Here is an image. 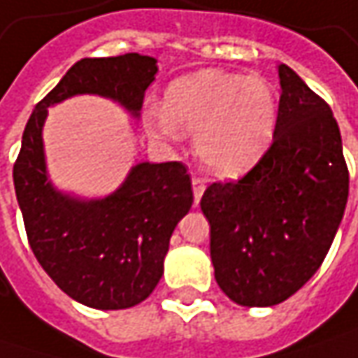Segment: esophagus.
Returning <instances> with one entry per match:
<instances>
[{
    "mask_svg": "<svg viewBox=\"0 0 358 358\" xmlns=\"http://www.w3.org/2000/svg\"><path fill=\"white\" fill-rule=\"evenodd\" d=\"M203 193H205V183L201 181L199 177H195L193 179V201H195V205H199Z\"/></svg>",
    "mask_w": 358,
    "mask_h": 358,
    "instance_id": "34e87169",
    "label": "esophagus"
}]
</instances>
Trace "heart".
<instances>
[{"label": "heart", "mask_w": 358, "mask_h": 358, "mask_svg": "<svg viewBox=\"0 0 358 358\" xmlns=\"http://www.w3.org/2000/svg\"><path fill=\"white\" fill-rule=\"evenodd\" d=\"M145 121L165 137L195 133L201 167L235 179L253 169L273 143L279 97L261 77L205 69L175 79L165 93V109L149 107Z\"/></svg>", "instance_id": "obj_1"}]
</instances>
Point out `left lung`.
Masks as SVG:
<instances>
[{
	"mask_svg": "<svg viewBox=\"0 0 358 358\" xmlns=\"http://www.w3.org/2000/svg\"><path fill=\"white\" fill-rule=\"evenodd\" d=\"M279 79V125L268 151L239 181L211 183L201 197L215 281L243 307L279 305L309 281L349 197L331 107L285 63Z\"/></svg>",
	"mask_w": 358,
	"mask_h": 358,
	"instance_id": "obj_1",
	"label": "left lung"
}]
</instances>
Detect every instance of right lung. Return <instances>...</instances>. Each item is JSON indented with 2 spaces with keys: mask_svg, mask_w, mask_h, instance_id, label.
<instances>
[{
  "mask_svg": "<svg viewBox=\"0 0 358 358\" xmlns=\"http://www.w3.org/2000/svg\"><path fill=\"white\" fill-rule=\"evenodd\" d=\"M155 73L157 62L139 53L77 62L35 105L13 165L35 259L65 295L93 309H129L153 293L173 231L193 205L191 177L179 161L139 163L105 199H73L48 179L43 121L48 107L81 93L109 97L137 117Z\"/></svg>",
  "mask_w": 358,
  "mask_h": 358,
  "instance_id": "obj_1",
  "label": "right lung"
}]
</instances>
